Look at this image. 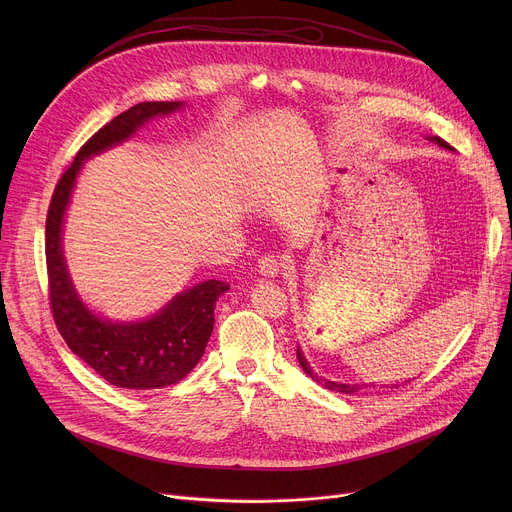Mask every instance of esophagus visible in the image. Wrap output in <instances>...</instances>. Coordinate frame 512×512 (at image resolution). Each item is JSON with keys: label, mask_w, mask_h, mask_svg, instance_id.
<instances>
[{"label": "esophagus", "mask_w": 512, "mask_h": 512, "mask_svg": "<svg viewBox=\"0 0 512 512\" xmlns=\"http://www.w3.org/2000/svg\"><path fill=\"white\" fill-rule=\"evenodd\" d=\"M281 265H283L281 259H277V257H273V255H265V257L259 259L257 271H259V275H263V277H277L279 271H281Z\"/></svg>", "instance_id": "esophagus-1"}]
</instances>
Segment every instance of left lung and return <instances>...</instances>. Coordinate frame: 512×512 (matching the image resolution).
<instances>
[{"label": "left lung", "instance_id": "obj_1", "mask_svg": "<svg viewBox=\"0 0 512 512\" xmlns=\"http://www.w3.org/2000/svg\"><path fill=\"white\" fill-rule=\"evenodd\" d=\"M431 141H435L437 145H442V148H446V150H454L450 143H446L442 137H429ZM298 360H300V367L304 369V373L312 379V381H316L318 385H322V387H326V389H330V391H336V393H344V395H354V393H358V391H364V389H369V387H375V385H371V383H362V385H348V383H334V381H328V379H324V377H318V373H314L312 371V367H310V362L306 360V356H304V352H302V348L298 346ZM389 387V385H387ZM399 385H391V389H397Z\"/></svg>", "mask_w": 512, "mask_h": 512}]
</instances>
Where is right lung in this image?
I'll use <instances>...</instances> for the list:
<instances>
[{"mask_svg": "<svg viewBox=\"0 0 512 512\" xmlns=\"http://www.w3.org/2000/svg\"><path fill=\"white\" fill-rule=\"evenodd\" d=\"M182 101L137 103L103 125L79 150L58 180L46 216V267L50 306L68 348L115 387L162 389L184 379L204 354L214 326V304L229 283L208 279L188 287L152 318L113 322L91 312L79 298L62 251L64 214L85 160L127 141L158 115L182 109Z\"/></svg>", "mask_w": 512, "mask_h": 512, "instance_id": "1", "label": "right lung"}]
</instances>
